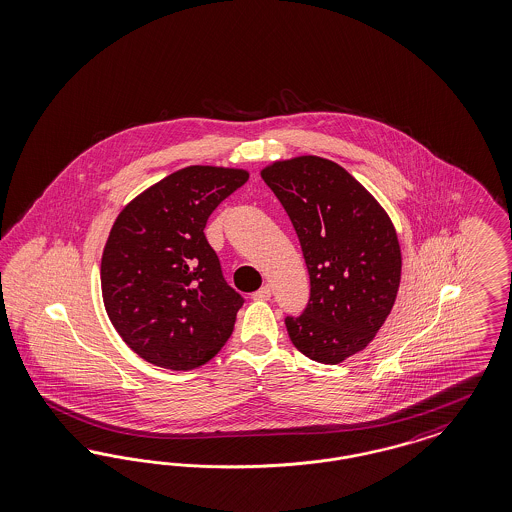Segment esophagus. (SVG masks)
<instances>
[{
    "instance_id": "esophagus-1",
    "label": "esophagus",
    "mask_w": 512,
    "mask_h": 512,
    "mask_svg": "<svg viewBox=\"0 0 512 512\" xmlns=\"http://www.w3.org/2000/svg\"><path fill=\"white\" fill-rule=\"evenodd\" d=\"M252 298H254V300H269V298H271V287L264 285L262 289L256 290V292L252 294Z\"/></svg>"
}]
</instances>
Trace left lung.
<instances>
[{
  "label": "left lung",
  "mask_w": 512,
  "mask_h": 512,
  "mask_svg": "<svg viewBox=\"0 0 512 512\" xmlns=\"http://www.w3.org/2000/svg\"><path fill=\"white\" fill-rule=\"evenodd\" d=\"M262 178L289 214L310 273V300L287 315L292 344L336 365L361 352L396 302L401 250L396 229L369 191L319 156L275 162Z\"/></svg>",
  "instance_id": "obj_1"
}]
</instances>
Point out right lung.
<instances>
[{
	"instance_id": "right-lung-1",
	"label": "right lung",
	"mask_w": 512,
	"mask_h": 512,
	"mask_svg": "<svg viewBox=\"0 0 512 512\" xmlns=\"http://www.w3.org/2000/svg\"><path fill=\"white\" fill-rule=\"evenodd\" d=\"M246 179L245 170L183 168L132 200L112 225L101 260L105 308L124 342L156 367L197 369L233 333L245 298L223 279L204 227Z\"/></svg>"
}]
</instances>
